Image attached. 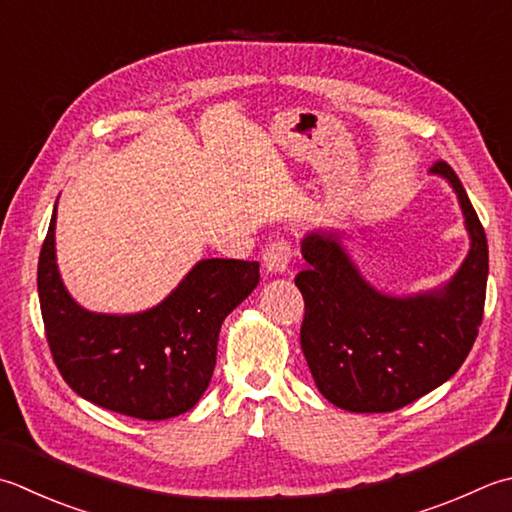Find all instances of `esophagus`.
Listing matches in <instances>:
<instances>
[{
	"mask_svg": "<svg viewBox=\"0 0 512 512\" xmlns=\"http://www.w3.org/2000/svg\"><path fill=\"white\" fill-rule=\"evenodd\" d=\"M290 259H293V248L284 239L270 242L264 248V268L270 275H284L290 268Z\"/></svg>",
	"mask_w": 512,
	"mask_h": 512,
	"instance_id": "esophagus-1",
	"label": "esophagus"
}]
</instances>
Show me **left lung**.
<instances>
[{"label": "left lung", "mask_w": 512, "mask_h": 512, "mask_svg": "<svg viewBox=\"0 0 512 512\" xmlns=\"http://www.w3.org/2000/svg\"><path fill=\"white\" fill-rule=\"evenodd\" d=\"M430 173L453 186L470 250L444 286L395 297L368 284L337 230L302 239V350L315 384L348 413H390L442 386L464 364L484 317L488 244L466 190L446 162Z\"/></svg>", "instance_id": "obj_1"}]
</instances>
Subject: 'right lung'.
Segmentation results:
<instances>
[{
  "instance_id": "right-lung-1",
  "label": "right lung",
  "mask_w": 512,
  "mask_h": 512,
  "mask_svg": "<svg viewBox=\"0 0 512 512\" xmlns=\"http://www.w3.org/2000/svg\"><path fill=\"white\" fill-rule=\"evenodd\" d=\"M57 204L37 266L39 306L59 373L79 397L159 422L193 408L210 384L224 319L259 284V264L202 259L157 306L93 313L66 290L55 255Z\"/></svg>"
}]
</instances>
